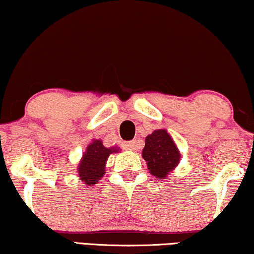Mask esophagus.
<instances>
[{"label":"esophagus","mask_w":254,"mask_h":254,"mask_svg":"<svg viewBox=\"0 0 254 254\" xmlns=\"http://www.w3.org/2000/svg\"><path fill=\"white\" fill-rule=\"evenodd\" d=\"M123 148L125 150H129V151H135L137 149V144L135 141H130V142H124L123 143Z\"/></svg>","instance_id":"esophagus-1"}]
</instances>
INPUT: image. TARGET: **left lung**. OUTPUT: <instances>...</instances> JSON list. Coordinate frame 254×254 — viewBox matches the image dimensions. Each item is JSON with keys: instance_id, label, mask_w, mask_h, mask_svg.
Returning a JSON list of instances; mask_svg holds the SVG:
<instances>
[{"instance_id": "obj_1", "label": "left lung", "mask_w": 254, "mask_h": 254, "mask_svg": "<svg viewBox=\"0 0 254 254\" xmlns=\"http://www.w3.org/2000/svg\"><path fill=\"white\" fill-rule=\"evenodd\" d=\"M142 157L149 172L157 179H166L180 163V151L166 129H156L145 137Z\"/></svg>"}]
</instances>
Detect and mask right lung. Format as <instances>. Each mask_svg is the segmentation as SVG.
<instances>
[{"instance_id":"obj_1","label":"right lung","mask_w":254,"mask_h":254,"mask_svg":"<svg viewBox=\"0 0 254 254\" xmlns=\"http://www.w3.org/2000/svg\"><path fill=\"white\" fill-rule=\"evenodd\" d=\"M118 147H104L102 140H92L88 144L77 166V175L85 186H93L105 175L106 162L111 154H117Z\"/></svg>"}]
</instances>
